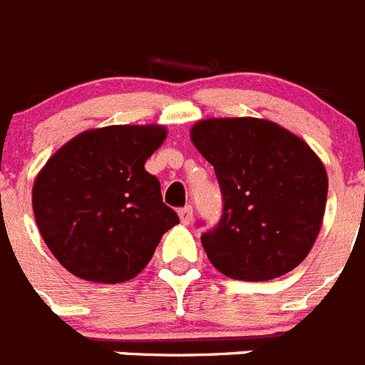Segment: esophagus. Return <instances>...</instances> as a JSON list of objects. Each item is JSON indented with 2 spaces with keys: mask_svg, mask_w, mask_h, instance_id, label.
<instances>
[{
  "mask_svg": "<svg viewBox=\"0 0 365 365\" xmlns=\"http://www.w3.org/2000/svg\"><path fill=\"white\" fill-rule=\"evenodd\" d=\"M179 217L182 225H190L193 221V208L192 206H185V208H180L179 210Z\"/></svg>",
  "mask_w": 365,
  "mask_h": 365,
  "instance_id": "1",
  "label": "esophagus"
}]
</instances>
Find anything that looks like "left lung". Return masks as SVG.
<instances>
[{
	"label": "left lung",
	"mask_w": 365,
	"mask_h": 365,
	"mask_svg": "<svg viewBox=\"0 0 365 365\" xmlns=\"http://www.w3.org/2000/svg\"><path fill=\"white\" fill-rule=\"evenodd\" d=\"M190 137L214 166L222 193L217 227L201 235L212 265L243 282L296 269L324 221L327 172L318 155L263 118H206Z\"/></svg>",
	"instance_id": "8db88e82"
}]
</instances>
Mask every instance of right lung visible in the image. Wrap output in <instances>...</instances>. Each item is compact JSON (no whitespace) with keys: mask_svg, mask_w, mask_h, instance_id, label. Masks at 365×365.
I'll return each instance as SVG.
<instances>
[{"mask_svg":"<svg viewBox=\"0 0 365 365\" xmlns=\"http://www.w3.org/2000/svg\"><path fill=\"white\" fill-rule=\"evenodd\" d=\"M166 138L164 125H108L71 138L32 186L36 225L71 274L122 283L150 263L179 215L163 202L144 164Z\"/></svg>","mask_w":365,"mask_h":365,"instance_id":"right-lung-1","label":"right lung"}]
</instances>
